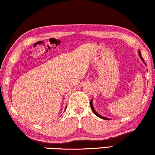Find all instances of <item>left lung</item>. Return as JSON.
I'll return each instance as SVG.
<instances>
[{
    "label": "left lung",
    "instance_id": "1",
    "mask_svg": "<svg viewBox=\"0 0 155 155\" xmlns=\"http://www.w3.org/2000/svg\"><path fill=\"white\" fill-rule=\"evenodd\" d=\"M138 54H139V55H140V58H141L142 60H143V61H144L143 60V58H142V56H141V54H140V51H138ZM144 62V61H143ZM91 108H92V111H93V113L94 114H95L97 116V117H100V118H101V119H104V120H110V119H108V118H107V117H103V116H101V115H100V114H97V113L95 110H94V108H93V106H92V100L91 101Z\"/></svg>",
    "mask_w": 155,
    "mask_h": 155
}]
</instances>
